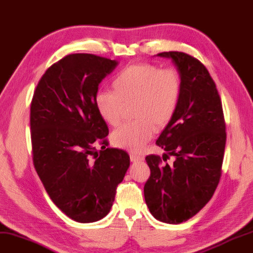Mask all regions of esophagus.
Wrapping results in <instances>:
<instances>
[{
	"label": "esophagus",
	"instance_id": "34e87169",
	"mask_svg": "<svg viewBox=\"0 0 253 253\" xmlns=\"http://www.w3.org/2000/svg\"><path fill=\"white\" fill-rule=\"evenodd\" d=\"M130 161L132 163H136V162H142L143 161V157L137 155V154H130Z\"/></svg>",
	"mask_w": 253,
	"mask_h": 253
}]
</instances>
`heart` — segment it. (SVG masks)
<instances>
[{
  "label": "heart",
  "mask_w": 253,
  "mask_h": 253,
  "mask_svg": "<svg viewBox=\"0 0 253 253\" xmlns=\"http://www.w3.org/2000/svg\"><path fill=\"white\" fill-rule=\"evenodd\" d=\"M112 91H101L95 98L99 116L111 126L122 121L124 105H132L134 122L127 123L111 134L117 148L138 152L166 128L177 112L181 97V76L175 69H161L148 62L133 63L117 73Z\"/></svg>",
  "instance_id": "obj_1"
}]
</instances>
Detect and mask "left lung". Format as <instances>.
Instances as JSON below:
<instances>
[{
    "instance_id": "1",
    "label": "left lung",
    "mask_w": 253,
    "mask_h": 253,
    "mask_svg": "<svg viewBox=\"0 0 253 253\" xmlns=\"http://www.w3.org/2000/svg\"><path fill=\"white\" fill-rule=\"evenodd\" d=\"M181 76V97L172 121L156 144L175 157L172 166L158 155H148L151 170L144 184L146 206L155 219L179 224L205 207L219 184L226 142L222 102L204 64L181 51L160 52Z\"/></svg>"
}]
</instances>
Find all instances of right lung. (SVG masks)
I'll return each mask as SVG.
<instances>
[{
    "instance_id": "1",
    "label": "right lung",
    "mask_w": 253,
    "mask_h": 253,
    "mask_svg": "<svg viewBox=\"0 0 253 253\" xmlns=\"http://www.w3.org/2000/svg\"><path fill=\"white\" fill-rule=\"evenodd\" d=\"M117 64L92 54L68 55L46 70L32 98L35 170L56 206L80 223L110 212L130 165L127 152L107 148L109 128L95 105L99 84Z\"/></svg>"
}]
</instances>
